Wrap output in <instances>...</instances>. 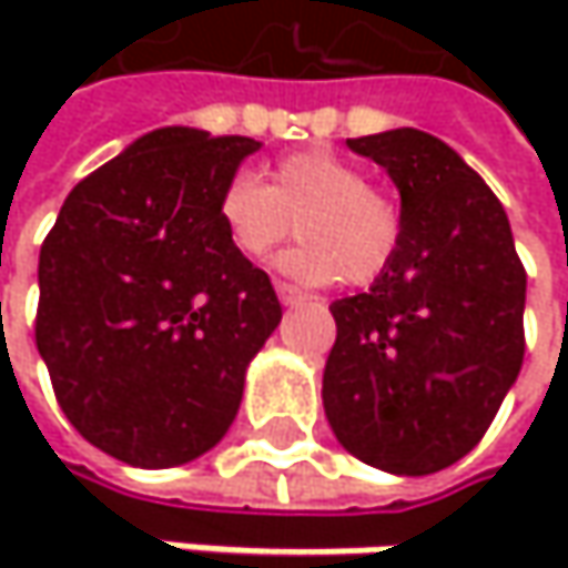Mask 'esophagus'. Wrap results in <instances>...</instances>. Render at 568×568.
<instances>
[{"label":"esophagus","mask_w":568,"mask_h":568,"mask_svg":"<svg viewBox=\"0 0 568 568\" xmlns=\"http://www.w3.org/2000/svg\"><path fill=\"white\" fill-rule=\"evenodd\" d=\"M276 295H280V302H283V305H298V302H308V295H305V292H298L295 285H288V283H276Z\"/></svg>","instance_id":"esophagus-1"}]
</instances>
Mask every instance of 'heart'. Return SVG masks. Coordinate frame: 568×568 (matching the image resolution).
Wrapping results in <instances>:
<instances>
[{"mask_svg":"<svg viewBox=\"0 0 568 568\" xmlns=\"http://www.w3.org/2000/svg\"><path fill=\"white\" fill-rule=\"evenodd\" d=\"M220 223L230 246L246 260H266L285 236H302L276 270L302 285L372 283L400 243L397 206L368 186V176L332 151L283 158L270 186L240 173L220 193Z\"/></svg>","mask_w":568,"mask_h":568,"instance_id":"1","label":"heart"}]
</instances>
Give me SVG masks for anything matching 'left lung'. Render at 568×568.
<instances>
[{
    "label": "left lung",
    "mask_w": 568,
    "mask_h": 568,
    "mask_svg": "<svg viewBox=\"0 0 568 568\" xmlns=\"http://www.w3.org/2000/svg\"><path fill=\"white\" fill-rule=\"evenodd\" d=\"M400 193V243L368 292L332 302L322 404L338 444L397 477L457 464L523 365L526 273L484 176L434 134L348 141Z\"/></svg>",
    "instance_id": "left-lung-1"
}]
</instances>
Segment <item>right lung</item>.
<instances>
[{"label":"right lung","instance_id":"right-lung-1","mask_svg":"<svg viewBox=\"0 0 568 568\" xmlns=\"http://www.w3.org/2000/svg\"><path fill=\"white\" fill-rule=\"evenodd\" d=\"M263 144L161 128L88 173L39 256L36 345L58 404L98 450L190 464L236 420L276 332L273 283L220 223V193Z\"/></svg>","mask_w":568,"mask_h":568}]
</instances>
